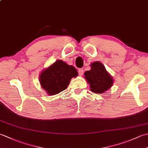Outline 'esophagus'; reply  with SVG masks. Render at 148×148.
I'll use <instances>...</instances> for the list:
<instances>
[{
  "label": "esophagus",
  "instance_id": "obj_1",
  "mask_svg": "<svg viewBox=\"0 0 148 148\" xmlns=\"http://www.w3.org/2000/svg\"><path fill=\"white\" fill-rule=\"evenodd\" d=\"M83 70L82 69H79V70H78V73H79V76H82L83 74Z\"/></svg>",
  "mask_w": 148,
  "mask_h": 148
}]
</instances>
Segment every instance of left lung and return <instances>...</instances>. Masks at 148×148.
<instances>
[{"instance_id": "1", "label": "left lung", "mask_w": 148, "mask_h": 148, "mask_svg": "<svg viewBox=\"0 0 148 148\" xmlns=\"http://www.w3.org/2000/svg\"><path fill=\"white\" fill-rule=\"evenodd\" d=\"M91 65V70L84 72V78L90 84V90L95 93H102L112 86L113 79L100 62Z\"/></svg>"}]
</instances>
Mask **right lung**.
I'll return each instance as SVG.
<instances>
[{"label": "right lung", "mask_w": 148, "mask_h": 148, "mask_svg": "<svg viewBox=\"0 0 148 148\" xmlns=\"http://www.w3.org/2000/svg\"><path fill=\"white\" fill-rule=\"evenodd\" d=\"M77 74L74 66L58 60L42 71L39 81L47 93L53 95L67 88L72 78L76 77Z\"/></svg>", "instance_id": "right-lung-1"}]
</instances>
